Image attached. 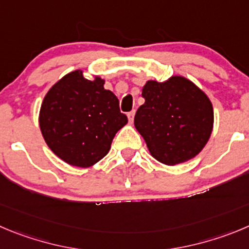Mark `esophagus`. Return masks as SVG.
<instances>
[{"label":"esophagus","instance_id":"esophagus-1","mask_svg":"<svg viewBox=\"0 0 249 249\" xmlns=\"http://www.w3.org/2000/svg\"><path fill=\"white\" fill-rule=\"evenodd\" d=\"M134 117H135V110H131L127 113V119H129V123L131 124L134 122Z\"/></svg>","mask_w":249,"mask_h":249}]
</instances>
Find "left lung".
Instances as JSON below:
<instances>
[{"label":"left lung","instance_id":"obj_1","mask_svg":"<svg viewBox=\"0 0 249 249\" xmlns=\"http://www.w3.org/2000/svg\"><path fill=\"white\" fill-rule=\"evenodd\" d=\"M145 103L134 124L157 161L168 166L188 161L200 152L213 131V104L189 80L173 76L166 82L148 81Z\"/></svg>","mask_w":249,"mask_h":249}]
</instances>
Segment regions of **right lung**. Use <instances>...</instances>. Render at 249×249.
I'll return each mask as SVG.
<instances>
[{"instance_id":"1","label":"right lung","mask_w":249,"mask_h":249,"mask_svg":"<svg viewBox=\"0 0 249 249\" xmlns=\"http://www.w3.org/2000/svg\"><path fill=\"white\" fill-rule=\"evenodd\" d=\"M104 81L86 80L73 71L46 93L39 115L41 134L51 151L66 163L89 167L103 159L118 130L127 123Z\"/></svg>"}]
</instances>
